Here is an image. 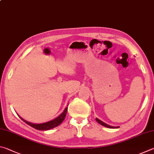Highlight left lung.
Here are the masks:
<instances>
[{"label": "left lung", "instance_id": "8db88e82", "mask_svg": "<svg viewBox=\"0 0 154 154\" xmlns=\"http://www.w3.org/2000/svg\"><path fill=\"white\" fill-rule=\"evenodd\" d=\"M96 121L98 122L99 124L102 125V126H104V127H107V128H119V127H113V126H110V125H109L108 124H106V123H105V122L102 121L101 120H100V119H98L97 118H96Z\"/></svg>", "mask_w": 154, "mask_h": 154}]
</instances>
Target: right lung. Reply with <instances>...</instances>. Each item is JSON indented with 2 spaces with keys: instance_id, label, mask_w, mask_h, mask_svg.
I'll list each match as a JSON object with an SVG mask.
<instances>
[{
  "instance_id": "right-lung-1",
  "label": "right lung",
  "mask_w": 154,
  "mask_h": 154,
  "mask_svg": "<svg viewBox=\"0 0 154 154\" xmlns=\"http://www.w3.org/2000/svg\"><path fill=\"white\" fill-rule=\"evenodd\" d=\"M68 108L66 107L65 110L63 112V113L60 114L59 116L57 118L52 120V121H50L48 122H43V123H40V124H35V123H32V122H30L26 121L23 119H22L20 116L19 118H20L22 121H23L26 124H27L28 125L31 126V127L35 128V129L39 130V131H47V130H50L52 129L53 128H55L56 127H57L59 125H60L62 123V122L64 121L65 119L66 114V112H67Z\"/></svg>"
}]
</instances>
